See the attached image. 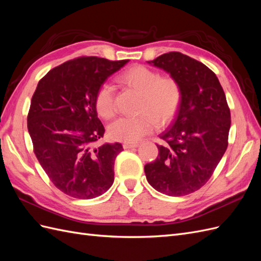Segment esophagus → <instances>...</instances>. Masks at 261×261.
<instances>
[{"label": "esophagus", "instance_id": "esophagus-1", "mask_svg": "<svg viewBox=\"0 0 261 261\" xmlns=\"http://www.w3.org/2000/svg\"><path fill=\"white\" fill-rule=\"evenodd\" d=\"M136 147H138V144H135V143H124L123 144L124 149H130V148H136Z\"/></svg>", "mask_w": 261, "mask_h": 261}]
</instances>
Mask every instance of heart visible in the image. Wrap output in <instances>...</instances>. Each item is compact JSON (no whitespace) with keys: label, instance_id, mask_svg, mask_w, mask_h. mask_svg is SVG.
I'll return each instance as SVG.
<instances>
[{"label":"heart","instance_id":"obj_1","mask_svg":"<svg viewBox=\"0 0 261 261\" xmlns=\"http://www.w3.org/2000/svg\"><path fill=\"white\" fill-rule=\"evenodd\" d=\"M118 83L140 92L137 112L134 117H118L108 127L111 139L133 143L152 133L156 125L169 124L177 113L181 100L178 81L171 75H160L155 69L144 65H135L123 72ZM98 114L109 120L115 115V98L113 87L102 84L94 97Z\"/></svg>","mask_w":261,"mask_h":261}]
</instances>
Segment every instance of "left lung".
I'll list each match as a JSON object with an SVG mask.
<instances>
[{
	"label": "left lung",
	"instance_id": "obj_1",
	"mask_svg": "<svg viewBox=\"0 0 261 261\" xmlns=\"http://www.w3.org/2000/svg\"><path fill=\"white\" fill-rule=\"evenodd\" d=\"M149 64L167 70L180 85L175 120L159 136L156 159L145 165L148 183L168 196H185L207 183L228 145L231 113L218 77L201 62L169 52Z\"/></svg>",
	"mask_w": 261,
	"mask_h": 261
}]
</instances>
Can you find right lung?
<instances>
[{
    "label": "right lung",
    "instance_id": "add662e5",
    "mask_svg": "<svg viewBox=\"0 0 261 261\" xmlns=\"http://www.w3.org/2000/svg\"><path fill=\"white\" fill-rule=\"evenodd\" d=\"M128 60L81 57L52 68L38 83L27 117L39 163L54 186L78 199L105 194L114 180L118 143L93 145L103 137L94 97L107 78Z\"/></svg>",
    "mask_w": 261,
    "mask_h": 261
}]
</instances>
